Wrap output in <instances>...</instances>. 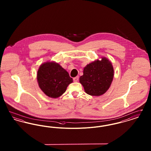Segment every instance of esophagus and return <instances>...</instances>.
I'll return each instance as SVG.
<instances>
[{
    "instance_id": "1",
    "label": "esophagus",
    "mask_w": 151,
    "mask_h": 151,
    "mask_svg": "<svg viewBox=\"0 0 151 151\" xmlns=\"http://www.w3.org/2000/svg\"><path fill=\"white\" fill-rule=\"evenodd\" d=\"M73 81H75V82H76V81H78V80H79V76H76V77H75V78H74L73 79Z\"/></svg>"
}]
</instances>
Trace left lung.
I'll list each match as a JSON object with an SVG mask.
<instances>
[{
    "label": "left lung",
    "instance_id": "8db88e82",
    "mask_svg": "<svg viewBox=\"0 0 151 151\" xmlns=\"http://www.w3.org/2000/svg\"><path fill=\"white\" fill-rule=\"evenodd\" d=\"M86 65L83 70V75L79 81L86 93L100 96L106 93L114 78V68L107 58H101Z\"/></svg>",
    "mask_w": 151,
    "mask_h": 151
}]
</instances>
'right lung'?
I'll use <instances>...</instances> for the list:
<instances>
[{
  "mask_svg": "<svg viewBox=\"0 0 151 151\" xmlns=\"http://www.w3.org/2000/svg\"><path fill=\"white\" fill-rule=\"evenodd\" d=\"M37 79L39 87L47 96L57 99L65 93L73 82L67 71L55 62H46L38 70Z\"/></svg>",
  "mask_w": 151,
  "mask_h": 151,
  "instance_id": "add662e5",
  "label": "right lung"
}]
</instances>
